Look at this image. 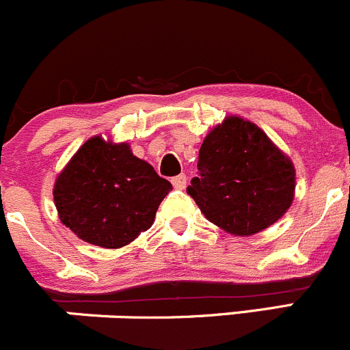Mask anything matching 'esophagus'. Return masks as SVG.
I'll use <instances>...</instances> for the list:
<instances>
[{"label":"esophagus","instance_id":"esophagus-1","mask_svg":"<svg viewBox=\"0 0 350 350\" xmlns=\"http://www.w3.org/2000/svg\"><path fill=\"white\" fill-rule=\"evenodd\" d=\"M172 183H174L175 189L183 190V189H185V185H187V175L185 174H180V175L174 176V178H172Z\"/></svg>","mask_w":350,"mask_h":350}]
</instances>
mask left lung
<instances>
[{
	"mask_svg": "<svg viewBox=\"0 0 350 350\" xmlns=\"http://www.w3.org/2000/svg\"><path fill=\"white\" fill-rule=\"evenodd\" d=\"M197 170L187 193L211 223L228 233H258L293 202L291 160L260 127L240 117H228L207 134Z\"/></svg>",
	"mask_w": 350,
	"mask_h": 350,
	"instance_id": "left-lung-1",
	"label": "left lung"
}]
</instances>
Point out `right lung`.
I'll return each mask as SVG.
<instances>
[{
    "label": "right lung",
    "mask_w": 350,
    "mask_h": 350,
    "mask_svg": "<svg viewBox=\"0 0 350 350\" xmlns=\"http://www.w3.org/2000/svg\"><path fill=\"white\" fill-rule=\"evenodd\" d=\"M172 190L126 143L86 141L54 185V202L62 224L81 240L119 248L150 230L158 206Z\"/></svg>",
    "instance_id": "1"
}]
</instances>
